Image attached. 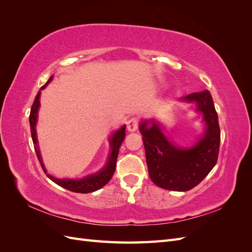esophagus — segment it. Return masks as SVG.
Instances as JSON below:
<instances>
[{
    "mask_svg": "<svg viewBox=\"0 0 252 252\" xmlns=\"http://www.w3.org/2000/svg\"><path fill=\"white\" fill-rule=\"evenodd\" d=\"M138 126H139V119L138 118H132L128 121V123H127L128 131H130V132L135 131L136 129H138Z\"/></svg>",
    "mask_w": 252,
    "mask_h": 252,
    "instance_id": "34e87169",
    "label": "esophagus"
}]
</instances>
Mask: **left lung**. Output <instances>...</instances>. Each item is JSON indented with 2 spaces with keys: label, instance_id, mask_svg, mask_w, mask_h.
I'll use <instances>...</instances> for the list:
<instances>
[{
  "label": "left lung",
  "instance_id": "obj_1",
  "mask_svg": "<svg viewBox=\"0 0 252 252\" xmlns=\"http://www.w3.org/2000/svg\"><path fill=\"white\" fill-rule=\"evenodd\" d=\"M180 101L195 103L196 110L203 113L205 130L192 146L172 143L156 119L144 120L139 126L150 179L172 191H187L207 177L217 164L220 141L218 113L208 90L190 94Z\"/></svg>",
  "mask_w": 252,
  "mask_h": 252
}]
</instances>
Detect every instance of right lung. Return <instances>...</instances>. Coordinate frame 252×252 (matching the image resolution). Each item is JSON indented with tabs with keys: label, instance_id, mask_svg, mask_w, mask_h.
<instances>
[{
	"label": "right lung",
	"instance_id": "right-lung-1",
	"mask_svg": "<svg viewBox=\"0 0 252 252\" xmlns=\"http://www.w3.org/2000/svg\"><path fill=\"white\" fill-rule=\"evenodd\" d=\"M53 77H50V79L47 81V83L45 84L44 86L41 87V90L46 87L50 81L52 80ZM41 90L37 93L34 102L32 104V110H30V116H29V123H30V131H32V142L34 145V149L36 152V157L39 158V162L42 166V168L45 173H47L46 169H45L43 161H42V157H41V152L39 145H37V138H36V130H35V125H36V119H37V110L40 108V95H41ZM125 129L126 125L122 126L119 130H117L110 136L109 139V144H110V148L111 152L109 155V158L107 159V163L103 167V168L97 171L94 174H89L87 177L83 178V179H78V180H73V179H57L55 177H52L50 174H47V177L52 181L55 182L56 184L59 186L63 187L67 190H70V191L73 192H79V193H88V192H94L95 190L101 189L104 187L107 183L111 180L112 175L114 173V170H116V166H117V158L119 155V149L121 147L122 143H123L125 139Z\"/></svg>",
	"mask_w": 252,
	"mask_h": 252
}]
</instances>
